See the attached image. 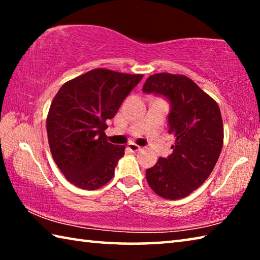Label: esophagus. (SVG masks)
<instances>
[{
    "label": "esophagus",
    "mask_w": 260,
    "mask_h": 260,
    "mask_svg": "<svg viewBox=\"0 0 260 260\" xmlns=\"http://www.w3.org/2000/svg\"><path fill=\"white\" fill-rule=\"evenodd\" d=\"M128 150H131L132 152H138L141 150V147H139L138 144L135 143H129L128 144Z\"/></svg>",
    "instance_id": "1"
}]
</instances>
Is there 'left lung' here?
Instances as JSON below:
<instances>
[{"mask_svg":"<svg viewBox=\"0 0 260 260\" xmlns=\"http://www.w3.org/2000/svg\"><path fill=\"white\" fill-rule=\"evenodd\" d=\"M142 91L170 103L169 133L177 140L169 157H160L146 171L149 186L166 200H180L204 183L223 144V126L217 102L184 76L157 73Z\"/></svg>","mask_w":260,"mask_h":260,"instance_id":"left-lung-1","label":"left lung"}]
</instances>
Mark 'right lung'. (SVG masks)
<instances>
[{"instance_id":"obj_1","label":"right lung","mask_w":260,"mask_h":260,"mask_svg":"<svg viewBox=\"0 0 260 260\" xmlns=\"http://www.w3.org/2000/svg\"><path fill=\"white\" fill-rule=\"evenodd\" d=\"M142 74L96 69L60 87L47 117L48 142L55 162L70 182L95 190L112 179L125 146L107 141L112 119Z\"/></svg>"}]
</instances>
